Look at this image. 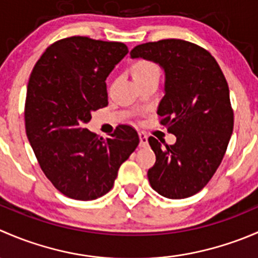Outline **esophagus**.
Returning <instances> with one entry per match:
<instances>
[{
	"mask_svg": "<svg viewBox=\"0 0 258 258\" xmlns=\"http://www.w3.org/2000/svg\"><path fill=\"white\" fill-rule=\"evenodd\" d=\"M139 136H140V146H141V147H146V146L148 145V136L145 134V132H140Z\"/></svg>",
	"mask_w": 258,
	"mask_h": 258,
	"instance_id": "esophagus-1",
	"label": "esophagus"
}]
</instances>
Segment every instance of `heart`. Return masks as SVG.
Wrapping results in <instances>:
<instances>
[{
    "instance_id": "1",
    "label": "heart",
    "mask_w": 258,
    "mask_h": 258,
    "mask_svg": "<svg viewBox=\"0 0 258 258\" xmlns=\"http://www.w3.org/2000/svg\"><path fill=\"white\" fill-rule=\"evenodd\" d=\"M132 72H134L135 80H137L144 79L150 75H160V69L155 62L148 61V59H139L137 62H135Z\"/></svg>"
}]
</instances>
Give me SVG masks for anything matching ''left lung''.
<instances>
[{"mask_svg":"<svg viewBox=\"0 0 258 258\" xmlns=\"http://www.w3.org/2000/svg\"><path fill=\"white\" fill-rule=\"evenodd\" d=\"M131 56L157 62L165 70V96L157 114L177 139L165 146L148 139L156 155L147 172L151 187L167 199L194 196L217 171L233 131L225 75L207 49L178 38L142 43L132 48Z\"/></svg>","mask_w":258,"mask_h":258,"instance_id":"left-lung-1","label":"left lung"}]
</instances>
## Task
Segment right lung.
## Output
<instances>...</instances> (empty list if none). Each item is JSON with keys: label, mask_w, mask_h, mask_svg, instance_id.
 <instances>
[{"label": "right lung", "mask_w": 258, "mask_h": 258, "mask_svg": "<svg viewBox=\"0 0 258 258\" xmlns=\"http://www.w3.org/2000/svg\"><path fill=\"white\" fill-rule=\"evenodd\" d=\"M127 52L122 42L72 36L49 45L31 72L26 135L46 177L70 199L91 201L107 194L140 144L128 124L107 139L85 128L91 112L108 105L106 79Z\"/></svg>", "instance_id": "right-lung-1"}]
</instances>
